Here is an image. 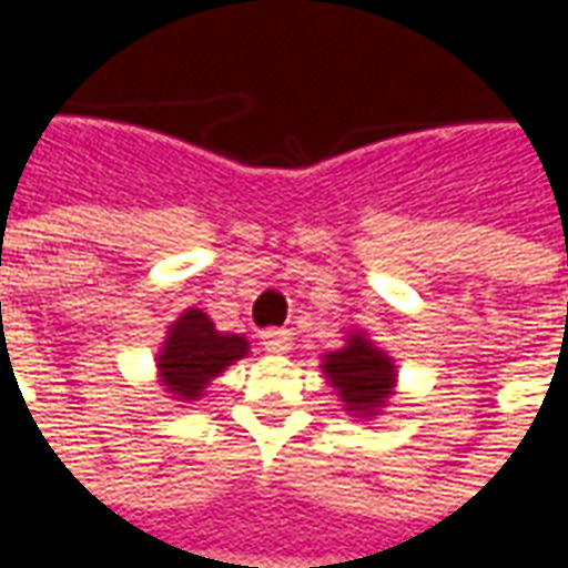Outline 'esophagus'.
Here are the masks:
<instances>
[{
  "mask_svg": "<svg viewBox=\"0 0 568 568\" xmlns=\"http://www.w3.org/2000/svg\"><path fill=\"white\" fill-rule=\"evenodd\" d=\"M260 342H263V348L268 352V355H284V352H291L293 333L291 329H281V327L263 329V333H260Z\"/></svg>",
  "mask_w": 568,
  "mask_h": 568,
  "instance_id": "34e87169",
  "label": "esophagus"
}]
</instances>
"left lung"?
<instances>
[{"mask_svg": "<svg viewBox=\"0 0 568 568\" xmlns=\"http://www.w3.org/2000/svg\"><path fill=\"white\" fill-rule=\"evenodd\" d=\"M321 367L342 397V406L357 419L379 416L385 400L394 394V382H397L394 361L357 329L345 336L342 348L324 355Z\"/></svg>", "mask_w": 568, "mask_h": 568, "instance_id": "left-lung-1", "label": "left lung"}]
</instances>
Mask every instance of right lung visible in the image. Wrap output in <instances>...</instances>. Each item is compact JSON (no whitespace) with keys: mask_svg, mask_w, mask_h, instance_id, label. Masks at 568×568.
<instances>
[{"mask_svg":"<svg viewBox=\"0 0 568 568\" xmlns=\"http://www.w3.org/2000/svg\"><path fill=\"white\" fill-rule=\"evenodd\" d=\"M247 339L239 333H220L201 308H186L176 317L162 352H159V376L168 394L176 400H199L204 388L235 361L247 355Z\"/></svg>","mask_w":568,"mask_h":568,"instance_id":"1","label":"right lung"}]
</instances>
